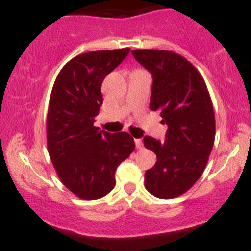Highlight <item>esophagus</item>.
Masks as SVG:
<instances>
[{
	"label": "esophagus",
	"instance_id": "esophagus-1",
	"mask_svg": "<svg viewBox=\"0 0 251 251\" xmlns=\"http://www.w3.org/2000/svg\"><path fill=\"white\" fill-rule=\"evenodd\" d=\"M134 143H135L136 149H143L144 144H143V140H141V139H134Z\"/></svg>",
	"mask_w": 251,
	"mask_h": 251
}]
</instances>
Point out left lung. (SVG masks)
Returning a JSON list of instances; mask_svg holds the SVG:
<instances>
[{"instance_id": "1", "label": "left lung", "mask_w": 251, "mask_h": 251, "mask_svg": "<svg viewBox=\"0 0 251 251\" xmlns=\"http://www.w3.org/2000/svg\"><path fill=\"white\" fill-rule=\"evenodd\" d=\"M134 58L152 75L150 108L167 125L165 140L144 136L156 153L145 172V187L161 199L179 197L195 184L215 141V113L206 84L184 57L165 50H133Z\"/></svg>"}]
</instances>
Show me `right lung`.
I'll use <instances>...</instances> for the list:
<instances>
[{
  "instance_id": "add662e5",
  "label": "right lung",
  "mask_w": 251,
  "mask_h": 251,
  "mask_svg": "<svg viewBox=\"0 0 251 251\" xmlns=\"http://www.w3.org/2000/svg\"><path fill=\"white\" fill-rule=\"evenodd\" d=\"M130 49L79 54L61 69L47 112V149L57 175L80 199L105 197L116 185L117 167L133 152L126 131L107 133L94 126L102 105L101 85Z\"/></svg>"
}]
</instances>
